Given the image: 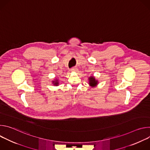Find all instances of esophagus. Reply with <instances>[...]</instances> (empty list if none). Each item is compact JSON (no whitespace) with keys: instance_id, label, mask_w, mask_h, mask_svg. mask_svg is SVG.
Wrapping results in <instances>:
<instances>
[{"instance_id":"1","label":"esophagus","mask_w":150,"mask_h":150,"mask_svg":"<svg viewBox=\"0 0 150 150\" xmlns=\"http://www.w3.org/2000/svg\"><path fill=\"white\" fill-rule=\"evenodd\" d=\"M71 71H72V72H75V71H78V69L76 68H72L71 69Z\"/></svg>"}]
</instances>
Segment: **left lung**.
<instances>
[{"label":"left lung","instance_id":"obj_1","mask_svg":"<svg viewBox=\"0 0 150 150\" xmlns=\"http://www.w3.org/2000/svg\"><path fill=\"white\" fill-rule=\"evenodd\" d=\"M97 82H98V81L97 80H96L94 77L91 76V77L89 78V83L93 87L96 86V85L98 83Z\"/></svg>","mask_w":150,"mask_h":150}]
</instances>
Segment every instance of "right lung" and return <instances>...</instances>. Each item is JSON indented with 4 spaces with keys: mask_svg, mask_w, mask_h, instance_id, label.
Listing matches in <instances>:
<instances>
[{
    "mask_svg": "<svg viewBox=\"0 0 150 150\" xmlns=\"http://www.w3.org/2000/svg\"><path fill=\"white\" fill-rule=\"evenodd\" d=\"M53 83H54V85H58V81L57 80H56V81H53Z\"/></svg>",
    "mask_w": 150,
    "mask_h": 150,
    "instance_id": "1",
    "label": "right lung"
}]
</instances>
